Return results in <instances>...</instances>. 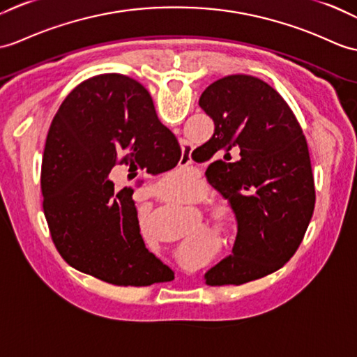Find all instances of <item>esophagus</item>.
<instances>
[{"label": "esophagus", "instance_id": "1", "mask_svg": "<svg viewBox=\"0 0 357 357\" xmlns=\"http://www.w3.org/2000/svg\"><path fill=\"white\" fill-rule=\"evenodd\" d=\"M192 151H193L192 146H188L187 143L182 144V160H181L182 162L188 164L190 161H192Z\"/></svg>", "mask_w": 357, "mask_h": 357}]
</instances>
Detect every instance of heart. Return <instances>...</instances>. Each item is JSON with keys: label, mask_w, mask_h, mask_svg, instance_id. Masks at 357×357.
<instances>
[{"label": "heart", "mask_w": 357, "mask_h": 357, "mask_svg": "<svg viewBox=\"0 0 357 357\" xmlns=\"http://www.w3.org/2000/svg\"><path fill=\"white\" fill-rule=\"evenodd\" d=\"M195 187H196V179L193 178V175H190L187 181H182L178 184V188L184 193H190Z\"/></svg>", "instance_id": "1"}]
</instances>
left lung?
I'll use <instances>...</instances> for the list:
<instances>
[{
	"mask_svg": "<svg viewBox=\"0 0 357 357\" xmlns=\"http://www.w3.org/2000/svg\"><path fill=\"white\" fill-rule=\"evenodd\" d=\"M199 106L214 121L202 146L211 161L206 181L237 220L233 255L206 272L205 283L238 286L283 268L301 245L314 208L309 149L284 98L257 77L213 82Z\"/></svg>",
	"mask_w": 357,
	"mask_h": 357,
	"instance_id": "1",
	"label": "left lung"
}]
</instances>
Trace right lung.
Segmentation results:
<instances>
[{
	"label": "right lung",
	"instance_id": "obj_1",
	"mask_svg": "<svg viewBox=\"0 0 357 357\" xmlns=\"http://www.w3.org/2000/svg\"><path fill=\"white\" fill-rule=\"evenodd\" d=\"M181 156L137 80L100 74L74 88L50 126L40 170L44 214L62 259L115 286L173 280L139 234L134 190L115 192L107 175L117 164L158 175Z\"/></svg>",
	"mask_w": 357,
	"mask_h": 357
}]
</instances>
